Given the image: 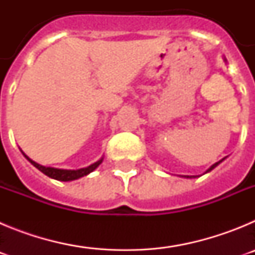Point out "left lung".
<instances>
[{"instance_id":"left-lung-1","label":"left lung","mask_w":255,"mask_h":255,"mask_svg":"<svg viewBox=\"0 0 255 255\" xmlns=\"http://www.w3.org/2000/svg\"><path fill=\"white\" fill-rule=\"evenodd\" d=\"M224 159H225V158H224ZM224 159H221V161L216 162V163H215V164H212L211 167H209V168H208V170H207V171H206V173H207V172H209V171H212V170H213V168H215V167H217L218 164H220V163H221V162L224 161ZM184 177H186V179H193V177H197V176H184Z\"/></svg>"}]
</instances>
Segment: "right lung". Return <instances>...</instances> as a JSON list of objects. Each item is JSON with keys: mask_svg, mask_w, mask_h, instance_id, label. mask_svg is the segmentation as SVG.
Listing matches in <instances>:
<instances>
[{"mask_svg": "<svg viewBox=\"0 0 255 255\" xmlns=\"http://www.w3.org/2000/svg\"><path fill=\"white\" fill-rule=\"evenodd\" d=\"M24 154V153H22ZM26 159L30 162L34 167H37L40 172H43L44 175H47L48 177L51 179H55L58 180V181H73V180L76 179H80L83 176H87L88 173H91L92 171L96 170L101 163H102L103 158H101L100 161L94 162L93 164L91 166H88V167H83V168H79V170H62V168H55V167H46V166H42V164L37 163L34 162L33 159H30L26 154H24Z\"/></svg>", "mask_w": 255, "mask_h": 255, "instance_id": "obj_1", "label": "right lung"}]
</instances>
